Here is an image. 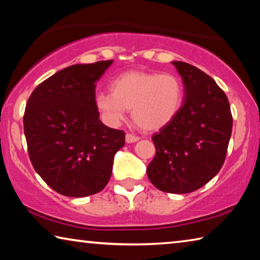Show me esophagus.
<instances>
[{
    "label": "esophagus",
    "instance_id": "34e87169",
    "mask_svg": "<svg viewBox=\"0 0 260 260\" xmlns=\"http://www.w3.org/2000/svg\"><path fill=\"white\" fill-rule=\"evenodd\" d=\"M125 139H126L127 143H133V142H136V141L140 140L138 135H134V134H131V133H127L126 136H125Z\"/></svg>",
    "mask_w": 260,
    "mask_h": 260
}]
</instances>
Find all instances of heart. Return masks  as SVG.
Instances as JSON below:
<instances>
[{
  "instance_id": "1",
  "label": "heart",
  "mask_w": 260,
  "mask_h": 260,
  "mask_svg": "<svg viewBox=\"0 0 260 260\" xmlns=\"http://www.w3.org/2000/svg\"><path fill=\"white\" fill-rule=\"evenodd\" d=\"M110 91H98L95 105L103 119L118 125L132 109L134 121L143 129L155 131L172 121L182 107L184 88L174 73L129 71L110 82Z\"/></svg>"
}]
</instances>
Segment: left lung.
Returning <instances> with one entry per match:
<instances>
[{
    "label": "left lung",
    "instance_id": "1",
    "mask_svg": "<svg viewBox=\"0 0 260 260\" xmlns=\"http://www.w3.org/2000/svg\"><path fill=\"white\" fill-rule=\"evenodd\" d=\"M172 64L182 77L184 102L174 119L152 135L156 155L147 174L161 191L187 193L222 167L233 117L226 94L212 78L184 61Z\"/></svg>",
    "mask_w": 260,
    "mask_h": 260
}]
</instances>
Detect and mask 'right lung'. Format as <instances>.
<instances>
[{"label": "right lung", "instance_id": "add662e5", "mask_svg": "<svg viewBox=\"0 0 260 260\" xmlns=\"http://www.w3.org/2000/svg\"><path fill=\"white\" fill-rule=\"evenodd\" d=\"M111 60L77 64L46 79L26 103L30 162L48 186L69 197L103 190L125 132L105 126L95 105L96 81Z\"/></svg>", "mask_w": 260, "mask_h": 260}]
</instances>
